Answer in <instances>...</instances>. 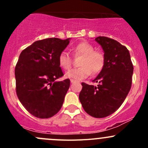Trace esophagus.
<instances>
[{
  "label": "esophagus",
  "mask_w": 148,
  "mask_h": 148,
  "mask_svg": "<svg viewBox=\"0 0 148 148\" xmlns=\"http://www.w3.org/2000/svg\"><path fill=\"white\" fill-rule=\"evenodd\" d=\"M75 82H77V81H76V80H74V79H71V83H75Z\"/></svg>",
  "instance_id": "esophagus-1"
}]
</instances>
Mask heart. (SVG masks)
I'll list each match as a JSON object with an SVG mask.
<instances>
[{"mask_svg":"<svg viewBox=\"0 0 148 148\" xmlns=\"http://www.w3.org/2000/svg\"><path fill=\"white\" fill-rule=\"evenodd\" d=\"M75 56H82L80 59L79 68L69 70L65 74L69 79L81 80L92 74H98L105 65V56L100 51L95 50V47L88 42H81L73 48ZM59 64L64 70H68L72 66V60L66 52H62L59 56Z\"/></svg>","mask_w":148,"mask_h":148,"instance_id":"obj_1","label":"heart"}]
</instances>
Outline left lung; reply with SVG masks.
Wrapping results in <instances>:
<instances>
[{"label":"left lung","mask_w":148,"mask_h":148,"mask_svg":"<svg viewBox=\"0 0 148 148\" xmlns=\"http://www.w3.org/2000/svg\"><path fill=\"white\" fill-rule=\"evenodd\" d=\"M95 41L102 46L105 65L93 80L97 86L82 83L79 100L87 114L103 118L118 110L132 86L133 65L129 51L112 38L99 36Z\"/></svg>","instance_id":"left-lung-1"}]
</instances>
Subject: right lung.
<instances>
[{
    "instance_id": "1",
    "label": "right lung",
    "mask_w": 148,
    "mask_h": 148,
    "mask_svg": "<svg viewBox=\"0 0 148 148\" xmlns=\"http://www.w3.org/2000/svg\"><path fill=\"white\" fill-rule=\"evenodd\" d=\"M69 38H49L36 41L22 51L15 68L18 98L34 117L46 119L61 110L70 80H56L64 76L59 56Z\"/></svg>"
}]
</instances>
